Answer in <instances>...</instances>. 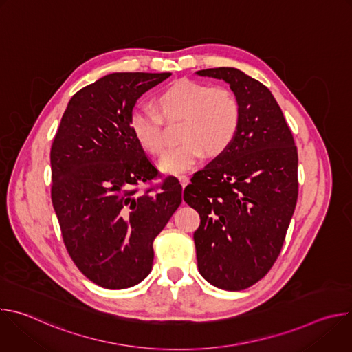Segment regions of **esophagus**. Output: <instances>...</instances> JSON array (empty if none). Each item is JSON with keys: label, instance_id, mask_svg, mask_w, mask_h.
Returning a JSON list of instances; mask_svg holds the SVG:
<instances>
[{"label": "esophagus", "instance_id": "obj_1", "mask_svg": "<svg viewBox=\"0 0 352 352\" xmlns=\"http://www.w3.org/2000/svg\"><path fill=\"white\" fill-rule=\"evenodd\" d=\"M178 181H179L181 186L185 188V186L189 184V177H186V175H179V177H178Z\"/></svg>", "mask_w": 352, "mask_h": 352}]
</instances>
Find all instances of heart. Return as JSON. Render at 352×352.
Here are the masks:
<instances>
[{"mask_svg":"<svg viewBox=\"0 0 352 352\" xmlns=\"http://www.w3.org/2000/svg\"><path fill=\"white\" fill-rule=\"evenodd\" d=\"M157 110L135 107L129 116V128L138 144L148 155H162L166 142L163 119L182 121L177 147L160 160V170L178 175L196 167L205 153L220 156L236 138L241 124V106L236 96L226 87L179 79L156 96Z\"/></svg>","mask_w":352,"mask_h":352,"instance_id":"heart-1","label":"heart"}]
</instances>
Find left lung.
<instances>
[{
	"label": "left lung",
	"mask_w": 352,
	"mask_h": 352,
	"mask_svg": "<svg viewBox=\"0 0 352 352\" xmlns=\"http://www.w3.org/2000/svg\"><path fill=\"white\" fill-rule=\"evenodd\" d=\"M230 85L241 106L236 138L196 173L184 200L200 216L193 234L197 269L212 285L241 291L272 269L298 199V153L272 91L245 72H195Z\"/></svg>",
	"instance_id": "left-lung-1"
}]
</instances>
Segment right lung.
Returning <instances> with one entry per match:
<instances>
[{
	"label": "right lung",
	"instance_id": "obj_1",
	"mask_svg": "<svg viewBox=\"0 0 352 352\" xmlns=\"http://www.w3.org/2000/svg\"><path fill=\"white\" fill-rule=\"evenodd\" d=\"M171 74L114 72L76 91L56 133L52 200L64 243L94 284L124 289L153 266V241L182 202L166 181L160 193H138L157 175L129 128L136 100Z\"/></svg>",
	"mask_w": 352,
	"mask_h": 352
}]
</instances>
